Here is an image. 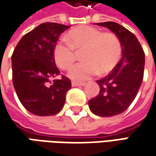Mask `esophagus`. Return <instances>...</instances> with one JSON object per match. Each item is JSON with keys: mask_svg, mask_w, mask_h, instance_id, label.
Here are the masks:
<instances>
[{"mask_svg": "<svg viewBox=\"0 0 156 156\" xmlns=\"http://www.w3.org/2000/svg\"><path fill=\"white\" fill-rule=\"evenodd\" d=\"M85 82H81V81H72V86L73 87H78V86H84Z\"/></svg>", "mask_w": 156, "mask_h": 156, "instance_id": "34e87169", "label": "esophagus"}]
</instances>
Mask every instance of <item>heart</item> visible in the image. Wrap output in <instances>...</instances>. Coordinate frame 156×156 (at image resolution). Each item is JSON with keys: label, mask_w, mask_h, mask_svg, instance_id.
Instances as JSON below:
<instances>
[{"label": "heart", "mask_w": 156, "mask_h": 156, "mask_svg": "<svg viewBox=\"0 0 156 156\" xmlns=\"http://www.w3.org/2000/svg\"><path fill=\"white\" fill-rule=\"evenodd\" d=\"M66 41H59L54 46L53 56L60 69L68 70L75 60V51L81 52L82 62L74 65L69 76L83 81L99 71L106 74L115 67L122 55V44L113 33H102L97 27L81 25L69 30Z\"/></svg>", "instance_id": "b5f03b06"}]
</instances>
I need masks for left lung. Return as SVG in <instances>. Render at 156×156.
I'll list each match as a JSON object with an SVG mask.
<instances>
[{"mask_svg":"<svg viewBox=\"0 0 156 156\" xmlns=\"http://www.w3.org/2000/svg\"><path fill=\"white\" fill-rule=\"evenodd\" d=\"M115 34L122 46V57L110 74L98 80L99 94L89 100V108L96 115L122 114L135 100L143 80L145 54L133 33L113 21L97 23Z\"/></svg>","mask_w":156,"mask_h":156,"instance_id":"obj_1","label":"left lung"}]
</instances>
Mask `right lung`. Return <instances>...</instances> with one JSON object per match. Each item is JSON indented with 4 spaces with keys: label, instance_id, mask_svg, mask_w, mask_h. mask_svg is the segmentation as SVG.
<instances>
[{
    "label": "right lung",
    "instance_id": "add662e5",
    "mask_svg": "<svg viewBox=\"0 0 156 156\" xmlns=\"http://www.w3.org/2000/svg\"><path fill=\"white\" fill-rule=\"evenodd\" d=\"M69 26L44 22L26 34L12 55L13 84L23 107L35 115L59 113L64 106L71 81L62 75L53 56L59 36Z\"/></svg>",
    "mask_w": 156,
    "mask_h": 156
}]
</instances>
